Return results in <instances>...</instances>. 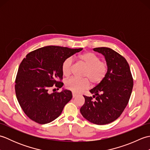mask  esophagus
Here are the masks:
<instances>
[{
	"label": "esophagus",
	"instance_id": "34e87169",
	"mask_svg": "<svg viewBox=\"0 0 150 150\" xmlns=\"http://www.w3.org/2000/svg\"><path fill=\"white\" fill-rule=\"evenodd\" d=\"M72 95H73V98H75L77 96V94H76L75 93H72Z\"/></svg>",
	"mask_w": 150,
	"mask_h": 150
}]
</instances>
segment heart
Returning <instances> with one entry per match:
<instances>
[{
  "instance_id": "1",
  "label": "heart",
  "mask_w": 150,
  "mask_h": 150,
  "mask_svg": "<svg viewBox=\"0 0 150 150\" xmlns=\"http://www.w3.org/2000/svg\"><path fill=\"white\" fill-rule=\"evenodd\" d=\"M77 60L86 67L82 73V77L87 79L71 78L68 79L65 82V86L68 90L74 93H81L90 86L88 79L92 83L97 84L100 83L106 77L108 72L107 64L101 61L100 57L97 55L91 52H86L78 55ZM72 68L73 59L71 57H68L62 62V71L63 75L68 77L71 73Z\"/></svg>"
}]
</instances>
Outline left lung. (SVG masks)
I'll list each match as a JSON object with an SVG mask.
<instances>
[{"instance_id":"left-lung-1","label":"left lung","mask_w":150,"mask_h":150,"mask_svg":"<svg viewBox=\"0 0 150 150\" xmlns=\"http://www.w3.org/2000/svg\"><path fill=\"white\" fill-rule=\"evenodd\" d=\"M104 56L108 72L104 80L90 90L91 97L84 96L80 111L86 119L98 125L113 122L120 117L131 96L133 81L128 62L109 47L94 48Z\"/></svg>"}]
</instances>
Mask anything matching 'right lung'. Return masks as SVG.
Returning <instances> with one entry per match:
<instances>
[{
	"instance_id": "add662e5",
	"label": "right lung",
	"mask_w": 150,
	"mask_h": 150,
	"mask_svg": "<svg viewBox=\"0 0 150 150\" xmlns=\"http://www.w3.org/2000/svg\"><path fill=\"white\" fill-rule=\"evenodd\" d=\"M82 50L48 46L29 53L22 60L15 79V93L21 108L30 119L44 124L61 114L71 99V91H49L53 85L57 90L62 87V82L57 81L62 79V62Z\"/></svg>"
}]
</instances>
